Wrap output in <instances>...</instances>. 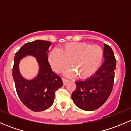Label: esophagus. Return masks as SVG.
Masks as SVG:
<instances>
[{"instance_id":"obj_1","label":"esophagus","mask_w":131,"mask_h":131,"mask_svg":"<svg viewBox=\"0 0 131 131\" xmlns=\"http://www.w3.org/2000/svg\"><path fill=\"white\" fill-rule=\"evenodd\" d=\"M62 79H63V84H64V85H66V84L68 82V81H69V80H68V79H64V78H63Z\"/></svg>"}]
</instances>
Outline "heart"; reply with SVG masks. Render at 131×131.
<instances>
[{"label": "heart", "instance_id": "obj_1", "mask_svg": "<svg viewBox=\"0 0 131 131\" xmlns=\"http://www.w3.org/2000/svg\"><path fill=\"white\" fill-rule=\"evenodd\" d=\"M103 50L98 46L86 43L67 44L62 49H54L49 56V61L52 69L61 72L70 62L72 68L66 70L67 76L79 75L81 78H88L100 67L103 59Z\"/></svg>", "mask_w": 131, "mask_h": 131}]
</instances>
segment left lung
Instances as JSON below:
<instances>
[{
  "instance_id": "obj_1",
  "label": "left lung",
  "mask_w": 131,
  "mask_h": 131,
  "mask_svg": "<svg viewBox=\"0 0 131 131\" xmlns=\"http://www.w3.org/2000/svg\"><path fill=\"white\" fill-rule=\"evenodd\" d=\"M105 61L92 76L75 82L77 88L72 98L77 106L94 111L106 102L112 92L116 69V59L110 46L104 44Z\"/></svg>"
}]
</instances>
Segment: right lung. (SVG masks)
<instances>
[{"label":"right lung","instance_id":"1","mask_svg":"<svg viewBox=\"0 0 131 131\" xmlns=\"http://www.w3.org/2000/svg\"><path fill=\"white\" fill-rule=\"evenodd\" d=\"M49 41L37 40L23 45L16 53L13 68V77L17 94L21 102L34 112L48 109L53 104L55 92L63 86L59 76L52 72L48 62ZM26 56L36 58L39 65L38 75L31 80L23 77L19 70L20 60Z\"/></svg>","mask_w":131,"mask_h":131}]
</instances>
